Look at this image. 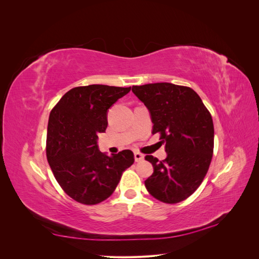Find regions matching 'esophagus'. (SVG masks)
Returning a JSON list of instances; mask_svg holds the SVG:
<instances>
[{
  "instance_id": "obj_1",
  "label": "esophagus",
  "mask_w": 259,
  "mask_h": 259,
  "mask_svg": "<svg viewBox=\"0 0 259 259\" xmlns=\"http://www.w3.org/2000/svg\"><path fill=\"white\" fill-rule=\"evenodd\" d=\"M134 156H135V161L136 162H140V161L144 160V154H142V153L138 152V151L134 152Z\"/></svg>"
}]
</instances>
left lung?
<instances>
[{
    "label": "left lung",
    "mask_w": 259,
    "mask_h": 259,
    "mask_svg": "<svg viewBox=\"0 0 259 259\" xmlns=\"http://www.w3.org/2000/svg\"><path fill=\"white\" fill-rule=\"evenodd\" d=\"M133 93L149 109L152 134L159 133L167 156L145 159L153 173L145 186L153 198L175 204L189 198L204 179L214 150V124L200 96L188 86L153 83L133 86Z\"/></svg>",
    "instance_id": "obj_1"
}]
</instances>
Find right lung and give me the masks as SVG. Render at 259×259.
Returning a JSON list of instances; mask_svg holds the SVG:
<instances>
[{
  "instance_id": "add662e5",
  "label": "right lung",
  "mask_w": 259,
  "mask_h": 259,
  "mask_svg": "<svg viewBox=\"0 0 259 259\" xmlns=\"http://www.w3.org/2000/svg\"><path fill=\"white\" fill-rule=\"evenodd\" d=\"M131 91L100 84L67 92L50 113L46 156L57 183L70 198L95 205L115 190L123 171L134 163V153L112 156L100 152L98 133H105L107 111Z\"/></svg>"
}]
</instances>
